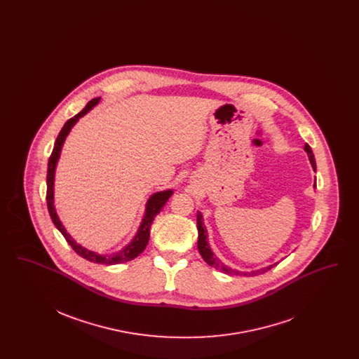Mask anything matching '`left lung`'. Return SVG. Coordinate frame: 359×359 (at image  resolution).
I'll list each match as a JSON object with an SVG mask.
<instances>
[{"instance_id":"1","label":"left lung","mask_w":359,"mask_h":359,"mask_svg":"<svg viewBox=\"0 0 359 359\" xmlns=\"http://www.w3.org/2000/svg\"><path fill=\"white\" fill-rule=\"evenodd\" d=\"M304 151L307 152L309 161H311V164H312V168L316 170L315 156L312 154V149H311V147H309L308 144L304 145ZM313 187H316V184H313ZM196 223H198V234H199V237H198V249H199V253H201V256L203 257V259H205V262H207L210 266L215 268L217 271H221L223 273L236 274V276H238V274H243V276H257V274H262L265 273V272H268V271H271L274 265L278 264V262H276L273 265H269V266H266V268H262V269H258V271H253V272H246V273H245V272L234 271V269H231L230 266L224 265L222 261H219L218 257L214 256V253L211 252V249H210V246H208V242H207V230H205V223H203V218H202V214H201V212H198V215H196Z\"/></svg>"}]
</instances>
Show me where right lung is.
Segmentation results:
<instances>
[{"label": "right lung", "instance_id": "right-lung-1", "mask_svg": "<svg viewBox=\"0 0 359 359\" xmlns=\"http://www.w3.org/2000/svg\"><path fill=\"white\" fill-rule=\"evenodd\" d=\"M100 100L101 98L91 100L90 102L86 104L85 109L81 113H78L76 116L69 118L65 123V126L62 128L59 136H57L56 141H55V145H53V149H52V154L50 156V160H48V170H47V207H48V212L51 215L52 222L56 226V229L63 234V237L69 242V246L74 249V252L76 255L83 257L85 259L90 261V262H97V264H103V265H114V264H122V262H128L130 259H135L137 256H140L144 252V249L147 248L148 241H149L151 224L154 222V217L161 211V208L167 203V201L171 198L173 192H172V189L161 191V192H156L149 198V201L147 203L145 215H144L141 226H140V229L137 231L136 237L118 253L106 255V256L98 255V253L90 252V250H87L85 248H82L79 243H76L74 239L71 238V236L66 231L65 226L59 221V218L56 215V211H55V205H53V177H55V168H56L57 158L60 156L63 142H65L66 137L69 135L71 128L78 122L81 117H83L87 111H90L97 103L100 102Z\"/></svg>", "mask_w": 359, "mask_h": 359}]
</instances>
